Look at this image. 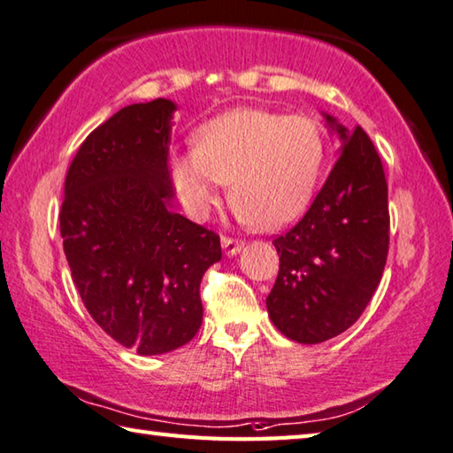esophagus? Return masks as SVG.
I'll return each mask as SVG.
<instances>
[{
	"instance_id": "obj_1",
	"label": "esophagus",
	"mask_w": 453,
	"mask_h": 453,
	"mask_svg": "<svg viewBox=\"0 0 453 453\" xmlns=\"http://www.w3.org/2000/svg\"><path fill=\"white\" fill-rule=\"evenodd\" d=\"M242 249V242L239 239H231V236H222V250H225V255L233 257L236 252H241Z\"/></svg>"
}]
</instances>
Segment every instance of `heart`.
I'll return each mask as SVG.
<instances>
[{
  "label": "heart",
  "mask_w": 453,
  "mask_h": 453,
  "mask_svg": "<svg viewBox=\"0 0 453 453\" xmlns=\"http://www.w3.org/2000/svg\"><path fill=\"white\" fill-rule=\"evenodd\" d=\"M195 149L171 157L182 203L204 217L222 182L236 217L260 231H280L311 203L324 161L319 123L304 115L234 109L195 133Z\"/></svg>",
  "instance_id": "obj_1"
}]
</instances>
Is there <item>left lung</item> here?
Here are the masks:
<instances>
[{
  "label": "left lung",
  "mask_w": 453,
  "mask_h": 453,
  "mask_svg": "<svg viewBox=\"0 0 453 453\" xmlns=\"http://www.w3.org/2000/svg\"><path fill=\"white\" fill-rule=\"evenodd\" d=\"M326 121L342 149L311 209L273 244L279 276L266 298L268 316L284 336L319 344L342 334L374 295L390 247L388 182L374 142Z\"/></svg>",
  "instance_id": "obj_1"
}]
</instances>
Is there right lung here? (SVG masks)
<instances>
[{
  "instance_id": "right-lung-1",
  "label": "right lung",
  "mask_w": 453,
  "mask_h": 453,
  "mask_svg": "<svg viewBox=\"0 0 453 453\" xmlns=\"http://www.w3.org/2000/svg\"><path fill=\"white\" fill-rule=\"evenodd\" d=\"M169 99L123 107L69 165L59 228L91 319L125 348L155 356L201 328L203 274L220 239L173 211Z\"/></svg>"
}]
</instances>
